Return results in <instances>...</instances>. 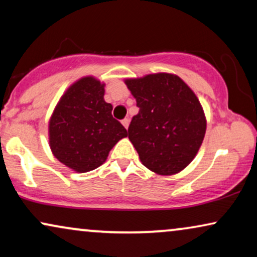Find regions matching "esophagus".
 <instances>
[{
  "label": "esophagus",
  "mask_w": 257,
  "mask_h": 257,
  "mask_svg": "<svg viewBox=\"0 0 257 257\" xmlns=\"http://www.w3.org/2000/svg\"><path fill=\"white\" fill-rule=\"evenodd\" d=\"M121 124H122V126H124V127L127 130L128 128V125H130V120L127 118H125V119H122L121 120Z\"/></svg>",
  "instance_id": "esophagus-1"
}]
</instances>
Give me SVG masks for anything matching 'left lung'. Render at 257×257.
<instances>
[{
	"instance_id": "left-lung-1",
	"label": "left lung",
	"mask_w": 257,
	"mask_h": 257,
	"mask_svg": "<svg viewBox=\"0 0 257 257\" xmlns=\"http://www.w3.org/2000/svg\"><path fill=\"white\" fill-rule=\"evenodd\" d=\"M124 83L136 98L128 139L144 166L158 175H174L192 163L205 138L207 120L191 87L174 73L157 72Z\"/></svg>"
}]
</instances>
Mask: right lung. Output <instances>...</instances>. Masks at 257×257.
Here are the masks:
<instances>
[{"label": "right lung", "instance_id": "obj_1", "mask_svg": "<svg viewBox=\"0 0 257 257\" xmlns=\"http://www.w3.org/2000/svg\"><path fill=\"white\" fill-rule=\"evenodd\" d=\"M105 83L85 76L59 98L49 119V146L56 159L77 173L96 170L127 131L112 117Z\"/></svg>", "mask_w": 257, "mask_h": 257}]
</instances>
